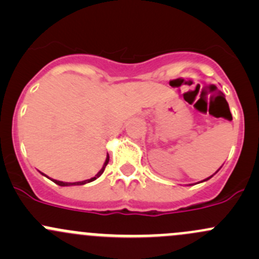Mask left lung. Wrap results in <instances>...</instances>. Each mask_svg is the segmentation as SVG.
<instances>
[{"mask_svg": "<svg viewBox=\"0 0 259 259\" xmlns=\"http://www.w3.org/2000/svg\"><path fill=\"white\" fill-rule=\"evenodd\" d=\"M229 117H232V115H229ZM217 171H218V170H217ZM217 171H215V173H217ZM211 177H213V176H211ZM211 177H209V178H207V179H204V182H205V180H208V179H210V178H211Z\"/></svg>", "mask_w": 259, "mask_h": 259, "instance_id": "8db88e82", "label": "left lung"}]
</instances>
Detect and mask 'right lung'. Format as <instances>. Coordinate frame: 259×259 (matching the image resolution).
Wrapping results in <instances>:
<instances>
[{
	"label": "right lung",
	"instance_id": "add662e5",
	"mask_svg": "<svg viewBox=\"0 0 259 259\" xmlns=\"http://www.w3.org/2000/svg\"><path fill=\"white\" fill-rule=\"evenodd\" d=\"M108 163H109V155L106 156V160H105V163H104V165H103V168H101V170L99 171L98 174H96L95 177H94V178H91V179H88V180H83V182H76V183H65V182H60V180H54V183H56L57 185H61V187H66V185H82V184H86V183H90V182H93V180H95L96 178H99V177L101 176V174L104 173V170H105V166L108 165Z\"/></svg>",
	"mask_w": 259,
	"mask_h": 259
}]
</instances>
